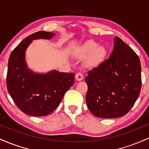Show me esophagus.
I'll return each instance as SVG.
<instances>
[{
  "label": "esophagus",
  "instance_id": "1",
  "mask_svg": "<svg viewBox=\"0 0 149 149\" xmlns=\"http://www.w3.org/2000/svg\"><path fill=\"white\" fill-rule=\"evenodd\" d=\"M75 77H76V79L77 80H83V73H82L81 72H78L76 73V76H75Z\"/></svg>",
  "mask_w": 149,
  "mask_h": 149
}]
</instances>
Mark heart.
<instances>
[{
    "instance_id": "b5f03b06",
    "label": "heart",
    "mask_w": 149,
    "mask_h": 149,
    "mask_svg": "<svg viewBox=\"0 0 149 149\" xmlns=\"http://www.w3.org/2000/svg\"><path fill=\"white\" fill-rule=\"evenodd\" d=\"M107 49L103 46H100L97 42L89 40L80 48V53L83 57L90 56L89 63L91 65H97L104 60L107 55Z\"/></svg>"
}]
</instances>
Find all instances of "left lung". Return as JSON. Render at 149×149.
<instances>
[{
  "mask_svg": "<svg viewBox=\"0 0 149 149\" xmlns=\"http://www.w3.org/2000/svg\"><path fill=\"white\" fill-rule=\"evenodd\" d=\"M86 103L94 116L115 118L127 114L141 88V63L136 52L118 37L108 59L88 72Z\"/></svg>",
  "mask_w": 149,
  "mask_h": 149,
  "instance_id": "1",
  "label": "left lung"
}]
</instances>
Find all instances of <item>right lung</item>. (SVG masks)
Here are the masks:
<instances>
[{"label":"right lung","instance_id":"add662e5","mask_svg":"<svg viewBox=\"0 0 149 149\" xmlns=\"http://www.w3.org/2000/svg\"><path fill=\"white\" fill-rule=\"evenodd\" d=\"M54 36L53 32H36L24 39L10 55L7 88L17 107L28 115L44 116L51 113L74 83L73 73L52 71L38 74L27 68L25 51L32 40L50 39Z\"/></svg>","mask_w":149,"mask_h":149}]
</instances>
